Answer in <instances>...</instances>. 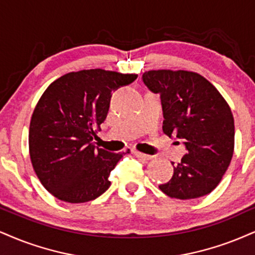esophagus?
I'll return each instance as SVG.
<instances>
[{
    "mask_svg": "<svg viewBox=\"0 0 255 255\" xmlns=\"http://www.w3.org/2000/svg\"><path fill=\"white\" fill-rule=\"evenodd\" d=\"M133 155H136V156L138 157V158L144 159V161H150V159L153 158V156H150V155H146V153L139 152V151H137V150H134Z\"/></svg>",
    "mask_w": 255,
    "mask_h": 255,
    "instance_id": "34e87169",
    "label": "esophagus"
}]
</instances>
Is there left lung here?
<instances>
[{
    "label": "left lung",
    "instance_id": "8db88e82",
    "mask_svg": "<svg viewBox=\"0 0 255 255\" xmlns=\"http://www.w3.org/2000/svg\"><path fill=\"white\" fill-rule=\"evenodd\" d=\"M142 79L151 92L161 96L163 132L183 140L187 150L174 166L171 180L159 189L180 200L209 194L233 157L234 118L227 102L195 72L149 71Z\"/></svg>",
    "mask_w": 255,
    "mask_h": 255
}]
</instances>
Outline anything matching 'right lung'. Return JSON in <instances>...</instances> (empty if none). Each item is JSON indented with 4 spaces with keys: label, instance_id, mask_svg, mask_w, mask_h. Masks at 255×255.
Here are the masks:
<instances>
[{
    "label": "right lung",
    "instance_id": "obj_1",
    "mask_svg": "<svg viewBox=\"0 0 255 255\" xmlns=\"http://www.w3.org/2000/svg\"><path fill=\"white\" fill-rule=\"evenodd\" d=\"M136 79L137 74L100 68L71 72L41 96L30 119L29 155L40 182L56 199L89 202L109 189L110 172L123 153L92 140L108 116L112 92Z\"/></svg>",
    "mask_w": 255,
    "mask_h": 255
}]
</instances>
